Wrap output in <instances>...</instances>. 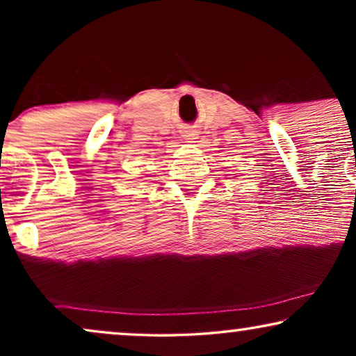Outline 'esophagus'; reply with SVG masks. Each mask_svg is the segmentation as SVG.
I'll list each match as a JSON object with an SVG mask.
<instances>
[{
	"label": "esophagus",
	"mask_w": 356,
	"mask_h": 356,
	"mask_svg": "<svg viewBox=\"0 0 356 356\" xmlns=\"http://www.w3.org/2000/svg\"><path fill=\"white\" fill-rule=\"evenodd\" d=\"M184 139L189 140V143H194L193 139H196V134H194V131H186V133H184Z\"/></svg>",
	"instance_id": "1"
}]
</instances>
